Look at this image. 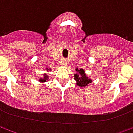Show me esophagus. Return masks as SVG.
<instances>
[{
	"label": "esophagus",
	"mask_w": 133,
	"mask_h": 133,
	"mask_svg": "<svg viewBox=\"0 0 133 133\" xmlns=\"http://www.w3.org/2000/svg\"><path fill=\"white\" fill-rule=\"evenodd\" d=\"M66 64H67V63L65 61H62V62H61V65H66Z\"/></svg>",
	"instance_id": "esophagus-1"
}]
</instances>
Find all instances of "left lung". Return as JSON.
<instances>
[{
    "label": "left lung",
    "instance_id": "left-lung-1",
    "mask_svg": "<svg viewBox=\"0 0 133 133\" xmlns=\"http://www.w3.org/2000/svg\"><path fill=\"white\" fill-rule=\"evenodd\" d=\"M76 71L78 72V73H76L74 75L75 76V80L77 81V84L78 85V86L82 87V88H84V87L88 86V85L91 83L92 81L90 79H88L87 78L86 75L85 74V71H84L83 69L78 70V68L76 69Z\"/></svg>",
    "mask_w": 133,
    "mask_h": 133
}]
</instances>
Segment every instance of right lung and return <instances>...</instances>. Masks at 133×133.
Returning a JSON list of instances; mask_svg holds the SVG:
<instances>
[{"mask_svg":"<svg viewBox=\"0 0 133 133\" xmlns=\"http://www.w3.org/2000/svg\"><path fill=\"white\" fill-rule=\"evenodd\" d=\"M47 78H48V76H46V75H44L43 79H42V78H41V80H40V81H41V82H45V81H46V80H47Z\"/></svg>","mask_w":133,"mask_h":133,"instance_id":"obj_1","label":"right lung"}]
</instances>
